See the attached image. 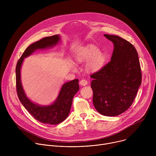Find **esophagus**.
Here are the masks:
<instances>
[{
	"label": "esophagus",
	"mask_w": 156,
	"mask_h": 156,
	"mask_svg": "<svg viewBox=\"0 0 156 156\" xmlns=\"http://www.w3.org/2000/svg\"><path fill=\"white\" fill-rule=\"evenodd\" d=\"M87 83H88L87 81L86 80H84V79L81 80L80 81V85H81V86H83L87 85Z\"/></svg>",
	"instance_id": "34e87169"
}]
</instances>
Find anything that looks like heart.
<instances>
[{
    "label": "heart",
    "mask_w": 156,
    "mask_h": 156,
    "mask_svg": "<svg viewBox=\"0 0 156 156\" xmlns=\"http://www.w3.org/2000/svg\"><path fill=\"white\" fill-rule=\"evenodd\" d=\"M75 58L76 61L79 63L85 62L91 59L87 66V70L91 72H94L99 70L105 62L104 55L102 53L99 52V51L97 48L93 46H88L80 51L76 55ZM69 64L72 69L75 70V65L72 61L70 60Z\"/></svg>",
    "instance_id": "heart-1"
}]
</instances>
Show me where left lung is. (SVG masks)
Segmentation results:
<instances>
[{
	"mask_svg": "<svg viewBox=\"0 0 156 156\" xmlns=\"http://www.w3.org/2000/svg\"><path fill=\"white\" fill-rule=\"evenodd\" d=\"M104 36L113 42L114 49L110 61L91 75L93 101L99 114L114 117L131 105L141 84L142 75L135 48L118 36Z\"/></svg>",
	"mask_w": 156,
	"mask_h": 156,
	"instance_id": "left-lung-1",
	"label": "left lung"
}]
</instances>
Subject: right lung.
<instances>
[{"label": "right lung", "mask_w": 156, "mask_h": 156, "mask_svg": "<svg viewBox=\"0 0 156 156\" xmlns=\"http://www.w3.org/2000/svg\"><path fill=\"white\" fill-rule=\"evenodd\" d=\"M59 35L46 37L29 46L18 60L16 66V87L18 97L28 112L37 120L43 123L57 125L69 116L74 96L79 90V80H73L63 84L55 102L49 105H39L30 101L25 94L21 82V66L25 58L37 49L54 46L60 41Z\"/></svg>", "instance_id": "add662e5"}]
</instances>
